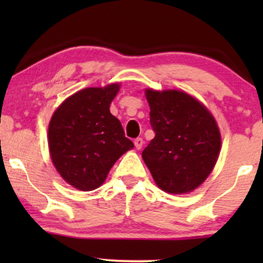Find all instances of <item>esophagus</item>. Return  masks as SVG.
<instances>
[{
  "mask_svg": "<svg viewBox=\"0 0 263 263\" xmlns=\"http://www.w3.org/2000/svg\"><path fill=\"white\" fill-rule=\"evenodd\" d=\"M143 140H142V138H136L135 140V147L137 149H141L142 148V146H143Z\"/></svg>",
  "mask_w": 263,
  "mask_h": 263,
  "instance_id": "esophagus-1",
  "label": "esophagus"
}]
</instances>
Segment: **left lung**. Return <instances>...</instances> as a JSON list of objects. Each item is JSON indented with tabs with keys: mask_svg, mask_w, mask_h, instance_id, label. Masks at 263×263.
Instances as JSON below:
<instances>
[{
	"mask_svg": "<svg viewBox=\"0 0 263 263\" xmlns=\"http://www.w3.org/2000/svg\"><path fill=\"white\" fill-rule=\"evenodd\" d=\"M155 138L142 152L157 185L171 194L197 189L213 171L221 137L213 115L178 90L147 89Z\"/></svg>",
	"mask_w": 263,
	"mask_h": 263,
	"instance_id": "left-lung-1",
	"label": "left lung"
}]
</instances>
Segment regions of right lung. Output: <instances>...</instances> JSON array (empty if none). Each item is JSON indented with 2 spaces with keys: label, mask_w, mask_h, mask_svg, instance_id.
<instances>
[{
  "label": "right lung",
  "mask_w": 263,
  "mask_h": 263,
  "mask_svg": "<svg viewBox=\"0 0 263 263\" xmlns=\"http://www.w3.org/2000/svg\"><path fill=\"white\" fill-rule=\"evenodd\" d=\"M119 84L86 87L53 114L48 129L50 158L65 182L89 192L101 185L115 162L134 143L110 112Z\"/></svg>",
  "instance_id": "add662e5"
}]
</instances>
